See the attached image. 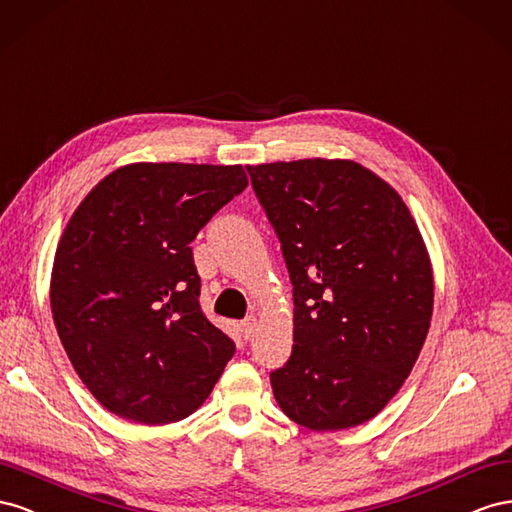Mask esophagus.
<instances>
[{"instance_id":"1","label":"esophagus","mask_w":512,"mask_h":512,"mask_svg":"<svg viewBox=\"0 0 512 512\" xmlns=\"http://www.w3.org/2000/svg\"><path fill=\"white\" fill-rule=\"evenodd\" d=\"M255 326H257V321H255V317H246V319H242L240 321V332H242V337L248 341L253 337V332H255Z\"/></svg>"}]
</instances>
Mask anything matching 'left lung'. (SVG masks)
I'll use <instances>...</instances> for the list:
<instances>
[{"mask_svg": "<svg viewBox=\"0 0 512 512\" xmlns=\"http://www.w3.org/2000/svg\"><path fill=\"white\" fill-rule=\"evenodd\" d=\"M294 285V349L270 373L285 416L311 431L384 410L431 326L433 270L394 188L354 160L246 167Z\"/></svg>", "mask_w": 512, "mask_h": 512, "instance_id": "left-lung-1", "label": "left lung"}]
</instances>
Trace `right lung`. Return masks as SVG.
Instances as JSON below:
<instances>
[{
    "label": "right lung",
    "mask_w": 512,
    "mask_h": 512,
    "mask_svg": "<svg viewBox=\"0 0 512 512\" xmlns=\"http://www.w3.org/2000/svg\"><path fill=\"white\" fill-rule=\"evenodd\" d=\"M246 186L242 165L133 163L70 216L51 272L53 321L111 414L178 422L225 371L236 345L201 311L191 242Z\"/></svg>",
    "instance_id": "obj_1"
}]
</instances>
